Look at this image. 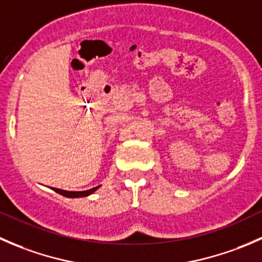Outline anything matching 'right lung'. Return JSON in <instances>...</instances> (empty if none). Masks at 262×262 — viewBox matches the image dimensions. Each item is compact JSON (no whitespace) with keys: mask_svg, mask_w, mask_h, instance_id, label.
<instances>
[{"mask_svg":"<svg viewBox=\"0 0 262 262\" xmlns=\"http://www.w3.org/2000/svg\"><path fill=\"white\" fill-rule=\"evenodd\" d=\"M99 187H100V185H99V186H96V187H92V189H90V190H84V191H67V190L55 189V187H53V190H54L55 192H58V194L63 195V196H66V198H84V196H89V195L94 194V192L96 191Z\"/></svg>","mask_w":262,"mask_h":262,"instance_id":"right-lung-1","label":"right lung"}]
</instances>
